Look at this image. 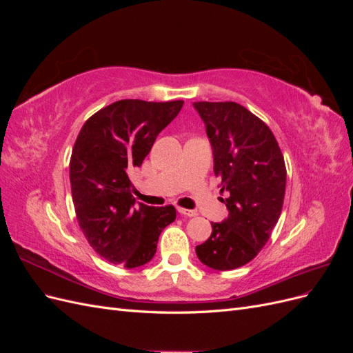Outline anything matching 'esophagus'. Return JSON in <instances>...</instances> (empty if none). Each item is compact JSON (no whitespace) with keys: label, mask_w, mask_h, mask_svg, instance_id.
Returning a JSON list of instances; mask_svg holds the SVG:
<instances>
[{"label":"esophagus","mask_w":353,"mask_h":353,"mask_svg":"<svg viewBox=\"0 0 353 353\" xmlns=\"http://www.w3.org/2000/svg\"><path fill=\"white\" fill-rule=\"evenodd\" d=\"M176 210L181 213V215L188 216V218H193V216H196V215H197V212H196V210H190V209H184V208H178Z\"/></svg>","instance_id":"obj_1"}]
</instances>
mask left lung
<instances>
[{
  "instance_id": "left-lung-1",
  "label": "left lung",
  "mask_w": 353,
  "mask_h": 353,
  "mask_svg": "<svg viewBox=\"0 0 353 353\" xmlns=\"http://www.w3.org/2000/svg\"><path fill=\"white\" fill-rule=\"evenodd\" d=\"M212 145L213 172L228 216L212 222L210 237L196 248L201 263L230 271L249 263L270 240L285 193L284 157L274 134L239 103H193Z\"/></svg>"
}]
</instances>
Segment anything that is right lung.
<instances>
[{
	"label": "right lung",
	"instance_id": "add662e5",
	"mask_svg": "<svg viewBox=\"0 0 353 353\" xmlns=\"http://www.w3.org/2000/svg\"><path fill=\"white\" fill-rule=\"evenodd\" d=\"M184 101L119 100L83 123L70 157L77 218L91 248L125 268L153 259L160 232L176 218L172 205L152 208L132 197L130 172L140 168L156 137Z\"/></svg>",
	"mask_w": 353,
	"mask_h": 353
}]
</instances>
